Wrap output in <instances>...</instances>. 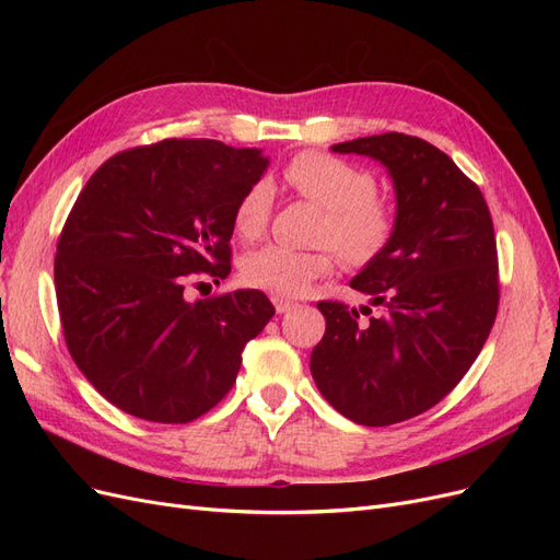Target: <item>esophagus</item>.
Listing matches in <instances>:
<instances>
[{
    "instance_id": "1",
    "label": "esophagus",
    "mask_w": 560,
    "mask_h": 560,
    "mask_svg": "<svg viewBox=\"0 0 560 560\" xmlns=\"http://www.w3.org/2000/svg\"><path fill=\"white\" fill-rule=\"evenodd\" d=\"M270 301H273V306H276V311L282 315V313H287L290 311L292 306H294V301H290V299H284V296H270Z\"/></svg>"
}]
</instances>
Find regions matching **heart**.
<instances>
[{
    "instance_id": "1",
    "label": "heart",
    "mask_w": 560,
    "mask_h": 560,
    "mask_svg": "<svg viewBox=\"0 0 560 560\" xmlns=\"http://www.w3.org/2000/svg\"><path fill=\"white\" fill-rule=\"evenodd\" d=\"M282 177L290 189L325 210L319 222V249L266 245L243 259V280L276 296H299L331 273L338 254L354 266L374 261L393 241L397 226L395 206L376 189V177L362 165L322 151H301L284 165ZM273 210V189L254 182L233 210V226L241 238L254 241L266 231Z\"/></svg>"
}]
</instances>
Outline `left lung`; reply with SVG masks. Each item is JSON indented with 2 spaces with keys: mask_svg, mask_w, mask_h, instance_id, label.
Wrapping results in <instances>:
<instances>
[{
  "mask_svg": "<svg viewBox=\"0 0 560 560\" xmlns=\"http://www.w3.org/2000/svg\"><path fill=\"white\" fill-rule=\"evenodd\" d=\"M381 161L395 184L393 241L350 280L381 306L319 301L327 331L311 354L315 385L338 413L383 428L432 409L463 381L500 303L493 219L479 186L434 144L404 132L334 144Z\"/></svg>",
  "mask_w": 560,
  "mask_h": 560,
  "instance_id": "1",
  "label": "left lung"
}]
</instances>
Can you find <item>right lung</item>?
<instances>
[{
    "label": "right lung",
    "mask_w": 560,
    "mask_h": 560,
    "mask_svg": "<svg viewBox=\"0 0 560 560\" xmlns=\"http://www.w3.org/2000/svg\"><path fill=\"white\" fill-rule=\"evenodd\" d=\"M261 149L163 140L97 167L62 226L56 296L67 350L116 409L191 422L226 397L276 315L259 290L186 301L191 273H231L233 210Z\"/></svg>",
    "instance_id": "add662e5"
}]
</instances>
